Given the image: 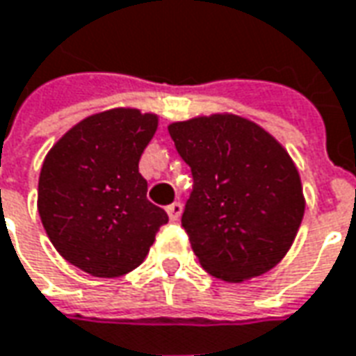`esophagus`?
Masks as SVG:
<instances>
[{
    "label": "esophagus",
    "instance_id": "1",
    "mask_svg": "<svg viewBox=\"0 0 356 356\" xmlns=\"http://www.w3.org/2000/svg\"><path fill=\"white\" fill-rule=\"evenodd\" d=\"M166 213H168V218H170V220H178L180 214H182V205H180V203H172V205L166 207Z\"/></svg>",
    "mask_w": 356,
    "mask_h": 356
}]
</instances>
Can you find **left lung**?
Here are the masks:
<instances>
[{
	"instance_id": "8db88e82",
	"label": "left lung",
	"mask_w": 356,
	"mask_h": 356,
	"mask_svg": "<svg viewBox=\"0 0 356 356\" xmlns=\"http://www.w3.org/2000/svg\"><path fill=\"white\" fill-rule=\"evenodd\" d=\"M191 168L182 226L211 276L238 284L284 259L305 214L301 178L270 134L238 115L168 126Z\"/></svg>"
}]
</instances>
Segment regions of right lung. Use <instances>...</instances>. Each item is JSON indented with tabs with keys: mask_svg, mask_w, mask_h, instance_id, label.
<instances>
[{
	"mask_svg": "<svg viewBox=\"0 0 356 356\" xmlns=\"http://www.w3.org/2000/svg\"><path fill=\"white\" fill-rule=\"evenodd\" d=\"M159 118L111 109L72 126L45 155L38 213L65 261L97 278H117L143 263L168 214L147 201L140 157Z\"/></svg>",
	"mask_w": 356,
	"mask_h": 356,
	"instance_id": "1",
	"label": "right lung"
}]
</instances>
